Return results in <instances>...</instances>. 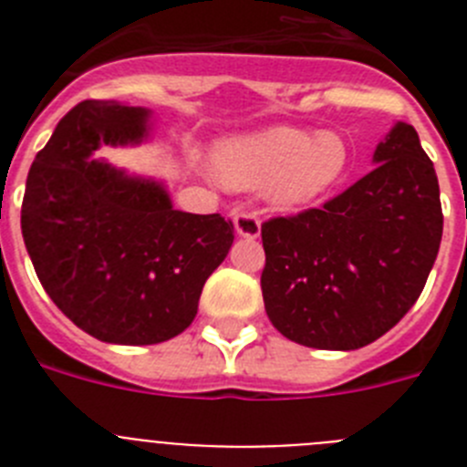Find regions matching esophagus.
I'll return each instance as SVG.
<instances>
[{
	"instance_id": "obj_1",
	"label": "esophagus",
	"mask_w": 467,
	"mask_h": 467,
	"mask_svg": "<svg viewBox=\"0 0 467 467\" xmlns=\"http://www.w3.org/2000/svg\"><path fill=\"white\" fill-rule=\"evenodd\" d=\"M234 231L241 238H259V234H262V222L253 213H238L234 217Z\"/></svg>"
}]
</instances>
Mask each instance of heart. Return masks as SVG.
<instances>
[{
    "label": "heart",
    "instance_id": "obj_1",
    "mask_svg": "<svg viewBox=\"0 0 467 467\" xmlns=\"http://www.w3.org/2000/svg\"><path fill=\"white\" fill-rule=\"evenodd\" d=\"M214 172L236 189L264 184V201L275 210H296L332 193L350 166L339 133H311L274 126L222 140L214 147Z\"/></svg>",
    "mask_w": 467,
    "mask_h": 467
}]
</instances>
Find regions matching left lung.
Returning <instances> with one entry per match:
<instances>
[{
	"label": "left lung",
	"mask_w": 467,
	"mask_h": 467,
	"mask_svg": "<svg viewBox=\"0 0 467 467\" xmlns=\"http://www.w3.org/2000/svg\"><path fill=\"white\" fill-rule=\"evenodd\" d=\"M374 168L323 208L262 224L266 316L308 348L356 350L416 304L442 241L432 161L414 126L395 121Z\"/></svg>",
	"instance_id": "1"
}]
</instances>
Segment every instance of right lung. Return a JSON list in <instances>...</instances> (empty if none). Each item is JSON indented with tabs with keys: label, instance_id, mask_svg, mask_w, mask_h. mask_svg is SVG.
<instances>
[{
	"label": "right lung",
	"instance_id": "right-lung-1",
	"mask_svg": "<svg viewBox=\"0 0 467 467\" xmlns=\"http://www.w3.org/2000/svg\"><path fill=\"white\" fill-rule=\"evenodd\" d=\"M151 128L147 107L79 102L36 154L25 187L20 229L36 278L77 327L105 344L182 334L234 243L231 222L177 210L163 180L95 159L100 147L150 142Z\"/></svg>",
	"mask_w": 467,
	"mask_h": 467
}]
</instances>
